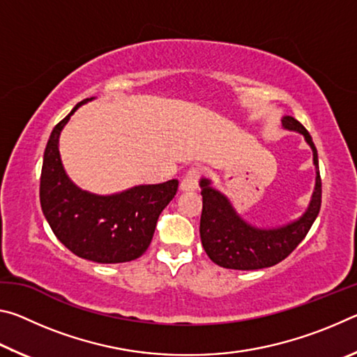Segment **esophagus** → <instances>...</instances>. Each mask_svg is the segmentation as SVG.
<instances>
[{"mask_svg": "<svg viewBox=\"0 0 357 357\" xmlns=\"http://www.w3.org/2000/svg\"><path fill=\"white\" fill-rule=\"evenodd\" d=\"M198 181H200V170L198 168H190L185 173V176L181 181V190L183 192H193L198 189Z\"/></svg>", "mask_w": 357, "mask_h": 357, "instance_id": "1", "label": "esophagus"}]
</instances>
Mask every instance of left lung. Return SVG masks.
<instances>
[{
	"label": "left lung",
	"instance_id": "left-lung-1",
	"mask_svg": "<svg viewBox=\"0 0 357 357\" xmlns=\"http://www.w3.org/2000/svg\"><path fill=\"white\" fill-rule=\"evenodd\" d=\"M282 128L298 132L312 149L315 187L310 202L298 219L275 227H258L247 222L225 193L213 187V179L203 176L200 179L203 195L202 244L208 257L222 268L253 271L280 263L299 245L318 217L321 208V179L315 144L304 126L293 116H283Z\"/></svg>",
	"mask_w": 357,
	"mask_h": 357
}]
</instances>
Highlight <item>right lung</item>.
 I'll return each mask as SVG.
<instances>
[{"label": "right lung", "mask_w": 357, "mask_h": 357, "mask_svg": "<svg viewBox=\"0 0 357 357\" xmlns=\"http://www.w3.org/2000/svg\"><path fill=\"white\" fill-rule=\"evenodd\" d=\"M74 107L48 138L40 174V206L52 231L77 257L94 263H126L142 257L157 219L178 190V179L138 184L110 195L83 190L64 170L59 137L82 105Z\"/></svg>", "instance_id": "right-lung-1"}]
</instances>
